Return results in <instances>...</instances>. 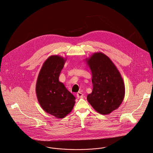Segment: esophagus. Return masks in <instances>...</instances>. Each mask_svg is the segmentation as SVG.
<instances>
[{"instance_id": "obj_1", "label": "esophagus", "mask_w": 153, "mask_h": 153, "mask_svg": "<svg viewBox=\"0 0 153 153\" xmlns=\"http://www.w3.org/2000/svg\"><path fill=\"white\" fill-rule=\"evenodd\" d=\"M83 96H84V95H83V94L81 92H78V93H77V98H83Z\"/></svg>"}]
</instances>
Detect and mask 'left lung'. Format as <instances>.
Returning <instances> with one entry per match:
<instances>
[{"label":"left lung","mask_w":153,"mask_h":153,"mask_svg":"<svg viewBox=\"0 0 153 153\" xmlns=\"http://www.w3.org/2000/svg\"><path fill=\"white\" fill-rule=\"evenodd\" d=\"M85 59L91 71L93 86L87 99L97 112L108 115L118 109L123 100V80L116 66L104 53H94Z\"/></svg>","instance_id":"1"}]
</instances>
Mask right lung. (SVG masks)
Segmentation results:
<instances>
[{
  "mask_svg": "<svg viewBox=\"0 0 153 153\" xmlns=\"http://www.w3.org/2000/svg\"><path fill=\"white\" fill-rule=\"evenodd\" d=\"M66 61V58L59 55L50 56L39 71L35 88L42 109L59 119L65 118L71 112L76 100L63 83L59 82V75Z\"/></svg>",
  "mask_w": 153,
  "mask_h": 153,
  "instance_id": "1",
  "label": "right lung"
}]
</instances>
